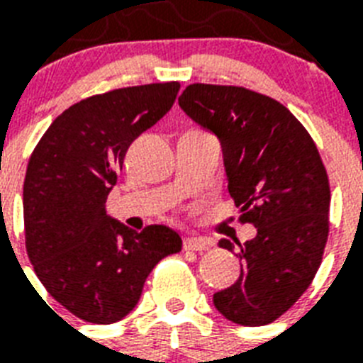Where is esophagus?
I'll use <instances>...</instances> for the list:
<instances>
[{
	"label": "esophagus",
	"mask_w": 363,
	"mask_h": 363,
	"mask_svg": "<svg viewBox=\"0 0 363 363\" xmlns=\"http://www.w3.org/2000/svg\"><path fill=\"white\" fill-rule=\"evenodd\" d=\"M213 247V241L205 238H186L184 239V250H207Z\"/></svg>",
	"instance_id": "34e87169"
}]
</instances>
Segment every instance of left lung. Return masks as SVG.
<instances>
[{
    "label": "left lung",
    "instance_id": "8db88e82",
    "mask_svg": "<svg viewBox=\"0 0 363 363\" xmlns=\"http://www.w3.org/2000/svg\"><path fill=\"white\" fill-rule=\"evenodd\" d=\"M179 107L220 141L228 190L256 235L238 242L241 275L213 296L241 326H264L309 288L328 239L330 184L318 148L275 99L241 86L190 84ZM218 247L233 250L230 239Z\"/></svg>",
    "mask_w": 363,
    "mask_h": 363
}]
</instances>
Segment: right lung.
Segmentation results:
<instances>
[{"mask_svg": "<svg viewBox=\"0 0 363 363\" xmlns=\"http://www.w3.org/2000/svg\"><path fill=\"white\" fill-rule=\"evenodd\" d=\"M179 82L113 90L71 105L48 125L24 181L26 248L43 286L75 316L130 315L154 265L182 248L171 228L141 233L105 213L133 139L169 113Z\"/></svg>", "mask_w": 363, "mask_h": 363, "instance_id": "add662e5", "label": "right lung"}]
</instances>
